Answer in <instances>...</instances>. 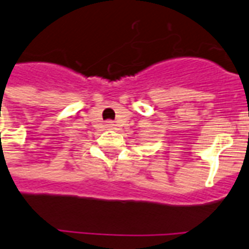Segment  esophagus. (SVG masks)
<instances>
[{
	"mask_svg": "<svg viewBox=\"0 0 249 249\" xmlns=\"http://www.w3.org/2000/svg\"><path fill=\"white\" fill-rule=\"evenodd\" d=\"M107 125H108V126H112V125H114V124H112L111 121H108V124H107Z\"/></svg>",
	"mask_w": 249,
	"mask_h": 249,
	"instance_id": "obj_1",
	"label": "esophagus"
}]
</instances>
